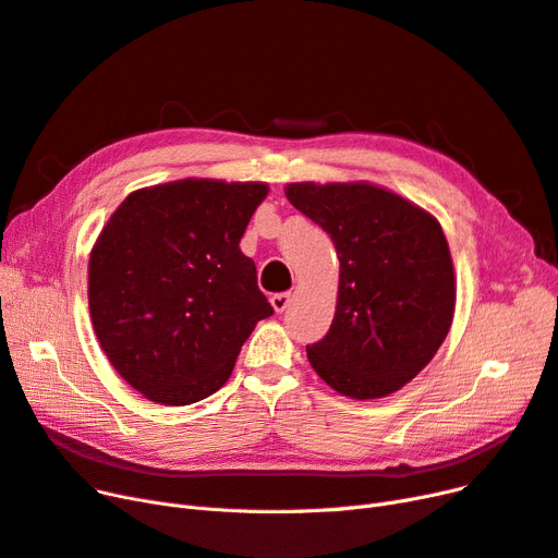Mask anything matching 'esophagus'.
Listing matches in <instances>:
<instances>
[{
	"mask_svg": "<svg viewBox=\"0 0 558 558\" xmlns=\"http://www.w3.org/2000/svg\"><path fill=\"white\" fill-rule=\"evenodd\" d=\"M270 302H272V306H275L277 314H281V311H286V308H288V304L293 302V295H291V293H277V295H272V298H270Z\"/></svg>",
	"mask_w": 558,
	"mask_h": 558,
	"instance_id": "obj_1",
	"label": "esophagus"
}]
</instances>
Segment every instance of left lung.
Returning a JSON list of instances; mask_svg holds the SVG:
<instances>
[{
    "mask_svg": "<svg viewBox=\"0 0 558 558\" xmlns=\"http://www.w3.org/2000/svg\"><path fill=\"white\" fill-rule=\"evenodd\" d=\"M286 196L329 233L341 263L337 314L306 356L343 396L408 385L447 339L456 275L439 221L371 183H291Z\"/></svg>",
    "mask_w": 558,
    "mask_h": 558,
    "instance_id": "1",
    "label": "left lung"
}]
</instances>
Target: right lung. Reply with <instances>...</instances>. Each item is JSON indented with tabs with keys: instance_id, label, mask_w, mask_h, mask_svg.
<instances>
[{
	"instance_id": "obj_1",
	"label": "right lung",
	"mask_w": 558,
	"mask_h": 558,
	"mask_svg": "<svg viewBox=\"0 0 558 558\" xmlns=\"http://www.w3.org/2000/svg\"><path fill=\"white\" fill-rule=\"evenodd\" d=\"M265 183L210 178L132 192L88 258V311L123 380L160 405L225 387L242 343L275 308L240 238Z\"/></svg>"
}]
</instances>
